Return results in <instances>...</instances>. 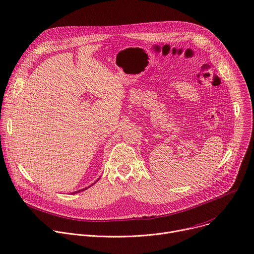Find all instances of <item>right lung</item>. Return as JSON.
I'll use <instances>...</instances> for the list:
<instances>
[{
  "instance_id": "add662e5",
  "label": "right lung",
  "mask_w": 254,
  "mask_h": 254,
  "mask_svg": "<svg viewBox=\"0 0 254 254\" xmlns=\"http://www.w3.org/2000/svg\"><path fill=\"white\" fill-rule=\"evenodd\" d=\"M98 180H99V179H98ZM98 180H96V181H95V182H97V181H98ZM95 182H94V183H95ZM94 183H93V184H94ZM93 184H91V186H93ZM91 186H90V187H91ZM90 187H88V188H90ZM88 188H85V189H83V190H78V191H75V192H73V193H78V192H79V191H82V190H87V189H88Z\"/></svg>"
}]
</instances>
